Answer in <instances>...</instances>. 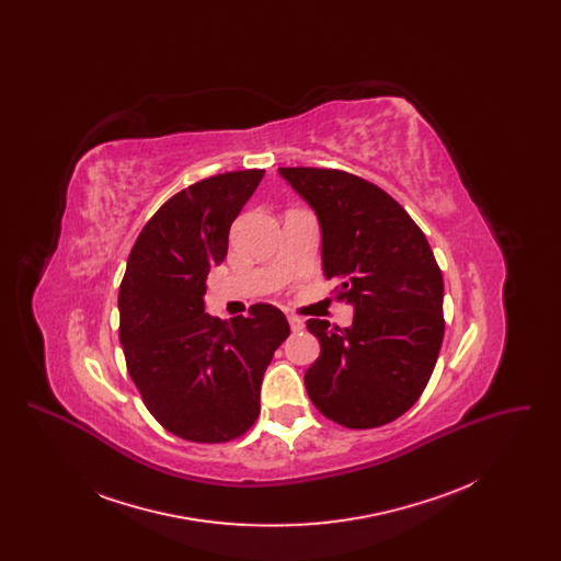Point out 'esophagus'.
Instances as JSON below:
<instances>
[{
    "label": "esophagus",
    "mask_w": 561,
    "mask_h": 561,
    "mask_svg": "<svg viewBox=\"0 0 561 561\" xmlns=\"http://www.w3.org/2000/svg\"><path fill=\"white\" fill-rule=\"evenodd\" d=\"M288 323H290V328H293V332H300L302 328H305V323L300 318H296V316H288Z\"/></svg>",
    "instance_id": "esophagus-1"
}]
</instances>
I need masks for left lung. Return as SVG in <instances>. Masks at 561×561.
Segmentation results:
<instances>
[{"label": "left lung", "instance_id": "8db88e82", "mask_svg": "<svg viewBox=\"0 0 561 561\" xmlns=\"http://www.w3.org/2000/svg\"><path fill=\"white\" fill-rule=\"evenodd\" d=\"M279 174L318 214L323 273L355 309L348 328L307 321L321 347L305 373L307 393L343 427L387 425L421 398L442 348L444 279L433 250L389 193L355 174Z\"/></svg>", "mask_w": 561, "mask_h": 561}]
</instances>
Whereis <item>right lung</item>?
I'll return each mask as SVG.
<instances>
[{"mask_svg": "<svg viewBox=\"0 0 561 561\" xmlns=\"http://www.w3.org/2000/svg\"><path fill=\"white\" fill-rule=\"evenodd\" d=\"M263 176L225 172L172 195L134 241L119 286L128 374L161 427L195 444H225L254 425L263 376L290 334L267 302L231 321L204 313L208 273Z\"/></svg>", "mask_w": 561, "mask_h": 561, "instance_id": "right-lung-1", "label": "right lung"}]
</instances>
